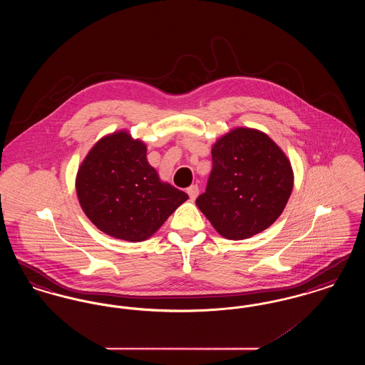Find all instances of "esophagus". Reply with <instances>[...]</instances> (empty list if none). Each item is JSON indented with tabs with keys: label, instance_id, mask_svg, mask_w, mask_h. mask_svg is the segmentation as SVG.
Returning <instances> with one entry per match:
<instances>
[{
	"label": "esophagus",
	"instance_id": "obj_1",
	"mask_svg": "<svg viewBox=\"0 0 365 365\" xmlns=\"http://www.w3.org/2000/svg\"><path fill=\"white\" fill-rule=\"evenodd\" d=\"M187 194H189L191 201H194V200L198 197V194H200V189H198V186H197V185H192V186H190V187L187 189Z\"/></svg>",
	"mask_w": 365,
	"mask_h": 365
}]
</instances>
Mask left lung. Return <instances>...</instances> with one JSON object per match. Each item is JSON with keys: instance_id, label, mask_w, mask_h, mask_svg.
I'll return each mask as SVG.
<instances>
[{"instance_id": "8db88e82", "label": "left lung", "mask_w": 365, "mask_h": 365, "mask_svg": "<svg viewBox=\"0 0 365 365\" xmlns=\"http://www.w3.org/2000/svg\"><path fill=\"white\" fill-rule=\"evenodd\" d=\"M207 190L195 204L227 240L250 238L274 225L294 185L290 160L265 133L237 127L212 146Z\"/></svg>"}]
</instances>
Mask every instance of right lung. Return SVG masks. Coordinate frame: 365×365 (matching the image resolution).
<instances>
[{
  "mask_svg": "<svg viewBox=\"0 0 365 365\" xmlns=\"http://www.w3.org/2000/svg\"><path fill=\"white\" fill-rule=\"evenodd\" d=\"M146 145L125 130L100 139L82 161L75 187L90 222L105 234L142 242L189 195L163 182L148 163Z\"/></svg>",
  "mask_w": 365,
  "mask_h": 365,
  "instance_id": "1",
  "label": "right lung"
}]
</instances>
